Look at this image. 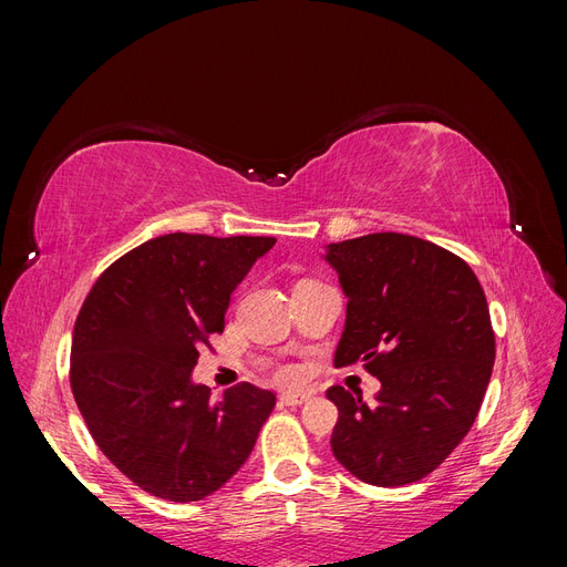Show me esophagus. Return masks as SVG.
I'll return each mask as SVG.
<instances>
[{
	"instance_id": "obj_1",
	"label": "esophagus",
	"mask_w": 567,
	"mask_h": 567,
	"mask_svg": "<svg viewBox=\"0 0 567 567\" xmlns=\"http://www.w3.org/2000/svg\"><path fill=\"white\" fill-rule=\"evenodd\" d=\"M307 400H310V394H307V392H286V394H281V398H279V402L286 404V406H300Z\"/></svg>"
}]
</instances>
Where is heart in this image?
I'll list each match as a JSON object with an SVG mask.
<instances>
[{
    "instance_id": "b5f03b06",
    "label": "heart",
    "mask_w": 567,
    "mask_h": 567,
    "mask_svg": "<svg viewBox=\"0 0 567 567\" xmlns=\"http://www.w3.org/2000/svg\"><path fill=\"white\" fill-rule=\"evenodd\" d=\"M279 379L284 383H293V381H298V371L296 369H281L279 371Z\"/></svg>"
}]
</instances>
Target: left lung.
I'll return each mask as SVG.
<instances>
[{
    "label": "left lung",
    "instance_id": "obj_1",
    "mask_svg": "<svg viewBox=\"0 0 567 567\" xmlns=\"http://www.w3.org/2000/svg\"><path fill=\"white\" fill-rule=\"evenodd\" d=\"M348 298L336 367L362 362L375 402L329 388L331 450L354 477L402 487L433 473L466 437L494 367V331L473 269L431 241L367 234L326 246Z\"/></svg>",
    "mask_w": 567,
    "mask_h": 567
}]
</instances>
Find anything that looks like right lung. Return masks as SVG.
Returning a JSON list of instances; mask_svg holds the SVG:
<instances>
[{"mask_svg": "<svg viewBox=\"0 0 567 567\" xmlns=\"http://www.w3.org/2000/svg\"><path fill=\"white\" fill-rule=\"evenodd\" d=\"M277 238L165 234L115 260L75 321L71 388L99 450L153 496L198 502L244 466L277 394L192 381L234 288Z\"/></svg>", "mask_w": 567, "mask_h": 567, "instance_id": "1", "label": "right lung"}]
</instances>
